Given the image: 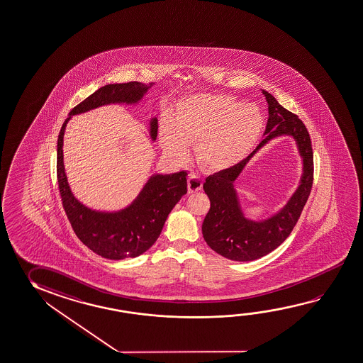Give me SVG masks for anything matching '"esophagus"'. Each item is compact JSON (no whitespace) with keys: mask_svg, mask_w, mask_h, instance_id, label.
Instances as JSON below:
<instances>
[{"mask_svg":"<svg viewBox=\"0 0 363 363\" xmlns=\"http://www.w3.org/2000/svg\"><path fill=\"white\" fill-rule=\"evenodd\" d=\"M201 186H203V183H201V179L198 178L194 174H191L189 179H188V190H189V193L199 191L201 189Z\"/></svg>","mask_w":363,"mask_h":363,"instance_id":"esophagus-1","label":"esophagus"}]
</instances>
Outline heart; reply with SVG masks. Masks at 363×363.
I'll list each match as a JSON object with an SVG mask.
<instances>
[{"mask_svg":"<svg viewBox=\"0 0 363 363\" xmlns=\"http://www.w3.org/2000/svg\"><path fill=\"white\" fill-rule=\"evenodd\" d=\"M262 127V115L253 104L218 94H193L179 102L173 118L162 117L160 140L177 160L185 159L188 146L196 144V162L209 172H222L252 151Z\"/></svg>","mask_w":363,"mask_h":363,"instance_id":"b5f03b06","label":"heart"}]
</instances>
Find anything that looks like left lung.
Listing matches in <instances>:
<instances>
[{
	"label": "left lung",
	"mask_w": 363,
	"mask_h": 363,
	"mask_svg": "<svg viewBox=\"0 0 363 363\" xmlns=\"http://www.w3.org/2000/svg\"><path fill=\"white\" fill-rule=\"evenodd\" d=\"M269 106V118L264 140L241 162L213 175L203 184L211 209L203 220L201 232L208 246L225 259L253 261L261 259L288 238L299 219L313 185V149L309 133L299 117L285 110L275 97L262 89ZM279 135H291L303 159L300 186L287 204L275 215L262 221L247 219L241 211L234 182L250 157L269 140Z\"/></svg>",
	"instance_id": "1"
}]
</instances>
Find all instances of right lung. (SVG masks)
<instances>
[{"mask_svg":"<svg viewBox=\"0 0 363 363\" xmlns=\"http://www.w3.org/2000/svg\"><path fill=\"white\" fill-rule=\"evenodd\" d=\"M154 83L140 82L107 84L86 97L69 112L58 136L57 174L60 196L75 235L86 247L104 259L136 257L147 251L162 233L167 216L186 194V172L152 174L130 206L116 212H102L75 198L65 174L63 138L72 116L86 113L107 104H138ZM150 138L157 136V118L150 120Z\"/></svg>","mask_w":363,"mask_h":363,"instance_id":"1","label":"right lung"}]
</instances>
